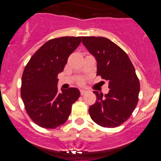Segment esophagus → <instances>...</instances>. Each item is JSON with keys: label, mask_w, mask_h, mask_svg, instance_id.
Wrapping results in <instances>:
<instances>
[{"label": "esophagus", "mask_w": 161, "mask_h": 161, "mask_svg": "<svg viewBox=\"0 0 161 161\" xmlns=\"http://www.w3.org/2000/svg\"><path fill=\"white\" fill-rule=\"evenodd\" d=\"M87 93H88V91L85 90V89H81V90H80V94H81L82 96L85 95Z\"/></svg>", "instance_id": "esophagus-1"}]
</instances>
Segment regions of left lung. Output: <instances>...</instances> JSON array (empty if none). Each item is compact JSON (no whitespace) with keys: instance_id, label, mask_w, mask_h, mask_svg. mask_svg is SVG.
<instances>
[{"instance_id":"8db88e82","label":"left lung","mask_w":161,"mask_h":161,"mask_svg":"<svg viewBox=\"0 0 161 161\" xmlns=\"http://www.w3.org/2000/svg\"><path fill=\"white\" fill-rule=\"evenodd\" d=\"M82 42L97 60V76L109 83V93H93L97 101L89 107L91 119L104 127L125 123L136 109L140 90L139 80L128 55L104 37H82Z\"/></svg>"}]
</instances>
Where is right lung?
<instances>
[{"label": "right lung", "mask_w": 161, "mask_h": 161, "mask_svg": "<svg viewBox=\"0 0 161 161\" xmlns=\"http://www.w3.org/2000/svg\"><path fill=\"white\" fill-rule=\"evenodd\" d=\"M80 42L81 37L51 39L32 55L24 69L21 97L30 118L41 127L54 129L64 124L80 95L76 88L61 89L59 93L57 87L58 74Z\"/></svg>", "instance_id": "add662e5"}]
</instances>
